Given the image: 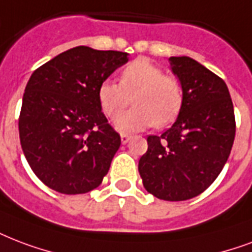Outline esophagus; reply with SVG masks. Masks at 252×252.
Masks as SVG:
<instances>
[{"label": "esophagus", "mask_w": 252, "mask_h": 252, "mask_svg": "<svg viewBox=\"0 0 252 252\" xmlns=\"http://www.w3.org/2000/svg\"><path fill=\"white\" fill-rule=\"evenodd\" d=\"M130 137H132L130 134L122 133V143H123V144H126V143H128V141H129V140H130Z\"/></svg>", "instance_id": "esophagus-1"}]
</instances>
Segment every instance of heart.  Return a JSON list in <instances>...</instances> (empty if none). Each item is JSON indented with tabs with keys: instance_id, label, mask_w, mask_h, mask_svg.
<instances>
[{
	"instance_id": "heart-1",
	"label": "heart",
	"mask_w": 252,
	"mask_h": 252,
	"mask_svg": "<svg viewBox=\"0 0 252 252\" xmlns=\"http://www.w3.org/2000/svg\"><path fill=\"white\" fill-rule=\"evenodd\" d=\"M104 113L115 119L129 105L134 107L115 122L120 132H136L148 126H165L177 118L184 103V86L178 76L165 74L162 67L140 58L120 72V83L104 80L97 90Z\"/></svg>"
}]
</instances>
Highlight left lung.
<instances>
[{
    "instance_id": "8db88e82",
    "label": "left lung",
    "mask_w": 252,
    "mask_h": 252,
    "mask_svg": "<svg viewBox=\"0 0 252 252\" xmlns=\"http://www.w3.org/2000/svg\"><path fill=\"white\" fill-rule=\"evenodd\" d=\"M169 61L184 86V103L169 129L148 136L139 172L151 194L185 201L203 193L222 172L233 148L235 116L223 79L189 57Z\"/></svg>"
}]
</instances>
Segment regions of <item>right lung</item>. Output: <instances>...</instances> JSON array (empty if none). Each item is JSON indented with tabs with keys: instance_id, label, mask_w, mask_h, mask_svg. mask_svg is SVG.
<instances>
[{
	"instance_id": "add662e5",
	"label": "right lung",
	"mask_w": 252,
	"mask_h": 252,
	"mask_svg": "<svg viewBox=\"0 0 252 252\" xmlns=\"http://www.w3.org/2000/svg\"><path fill=\"white\" fill-rule=\"evenodd\" d=\"M126 62V53L78 46L30 76L19 113V140L30 168L50 189L83 194L108 173L122 139L101 112L97 90Z\"/></svg>"
}]
</instances>
